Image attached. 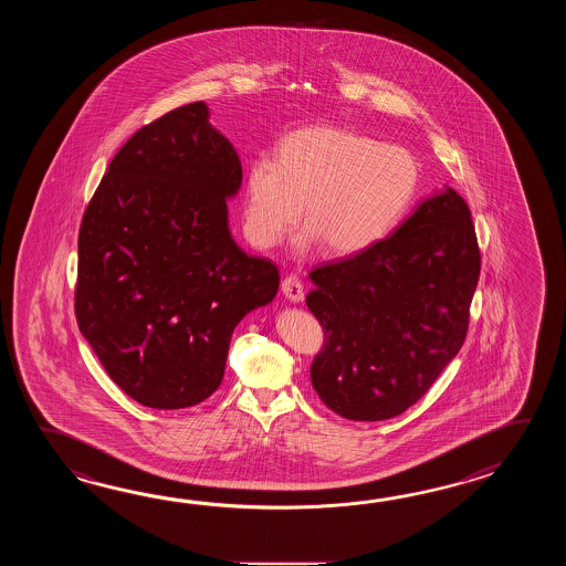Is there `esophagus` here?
<instances>
[{
    "instance_id": "obj_1",
    "label": "esophagus",
    "mask_w": 566,
    "mask_h": 566,
    "mask_svg": "<svg viewBox=\"0 0 566 566\" xmlns=\"http://www.w3.org/2000/svg\"><path fill=\"white\" fill-rule=\"evenodd\" d=\"M281 291H283V295L287 297L289 301H293V303H300L303 301V283H301L300 277L297 275H285V277L281 279Z\"/></svg>"
}]
</instances>
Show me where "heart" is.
Segmentation results:
<instances>
[{"instance_id": "obj_1", "label": "heart", "mask_w": 566, "mask_h": 566, "mask_svg": "<svg viewBox=\"0 0 566 566\" xmlns=\"http://www.w3.org/2000/svg\"><path fill=\"white\" fill-rule=\"evenodd\" d=\"M419 164L405 147L364 133L312 125L285 135L277 156L254 157L244 180V232L259 249L281 242L301 217V247L324 241L356 254L385 239L409 208Z\"/></svg>"}]
</instances>
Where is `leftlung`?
<instances>
[{"mask_svg":"<svg viewBox=\"0 0 566 566\" xmlns=\"http://www.w3.org/2000/svg\"><path fill=\"white\" fill-rule=\"evenodd\" d=\"M480 271L470 208L451 188L370 249L315 266L305 303L324 346L310 373L325 407L349 421L412 407L465 342Z\"/></svg>","mask_w":566,"mask_h":566,"instance_id":"left-lung-1","label":"left lung"}]
</instances>
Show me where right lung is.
I'll return each mask as SVG.
<instances>
[{
	"label": "right lung",
	"instance_id": "right-lung-1",
	"mask_svg": "<svg viewBox=\"0 0 566 566\" xmlns=\"http://www.w3.org/2000/svg\"><path fill=\"white\" fill-rule=\"evenodd\" d=\"M241 181L198 101L133 133L86 206L76 324L111 380L149 409L210 397L234 327L277 293V265L230 237L227 198Z\"/></svg>",
	"mask_w": 566,
	"mask_h": 566
}]
</instances>
